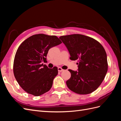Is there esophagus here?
Returning a JSON list of instances; mask_svg holds the SVG:
<instances>
[{
  "mask_svg": "<svg viewBox=\"0 0 121 121\" xmlns=\"http://www.w3.org/2000/svg\"><path fill=\"white\" fill-rule=\"evenodd\" d=\"M64 71V69H63L61 68H60V67H58V72H63Z\"/></svg>",
  "mask_w": 121,
  "mask_h": 121,
  "instance_id": "1",
  "label": "esophagus"
}]
</instances>
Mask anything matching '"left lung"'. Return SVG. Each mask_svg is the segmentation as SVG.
Wrapping results in <instances>:
<instances>
[{
	"label": "left lung",
	"instance_id": "1",
	"mask_svg": "<svg viewBox=\"0 0 121 121\" xmlns=\"http://www.w3.org/2000/svg\"><path fill=\"white\" fill-rule=\"evenodd\" d=\"M59 38L68 48L69 58L78 61V71L69 69L71 77L66 82L68 87L79 94L92 93L100 85L108 71L107 56L104 47L97 40L81 34Z\"/></svg>",
	"mask_w": 121,
	"mask_h": 121
}]
</instances>
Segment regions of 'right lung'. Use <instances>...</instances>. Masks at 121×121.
Here are the masks:
<instances>
[{
  "label": "right lung",
  "mask_w": 121,
  "mask_h": 121,
  "mask_svg": "<svg viewBox=\"0 0 121 121\" xmlns=\"http://www.w3.org/2000/svg\"><path fill=\"white\" fill-rule=\"evenodd\" d=\"M62 42L56 36L32 35L17 48L13 61L14 77L26 92L38 96L48 91L57 74V68L49 69L41 63L46 61L49 49Z\"/></svg>",
  "instance_id": "1"
}]
</instances>
